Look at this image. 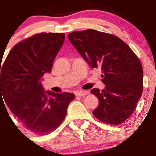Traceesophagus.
I'll return each instance as SVG.
<instances>
[{
  "label": "esophagus",
  "mask_w": 156,
  "mask_h": 156,
  "mask_svg": "<svg viewBox=\"0 0 156 156\" xmlns=\"http://www.w3.org/2000/svg\"><path fill=\"white\" fill-rule=\"evenodd\" d=\"M89 92L87 90H82V91H78V92H76L75 94L76 96H79V97H82V96H85L88 94Z\"/></svg>",
  "instance_id": "obj_1"
}]
</instances>
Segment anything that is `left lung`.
Returning <instances> with one entry per match:
<instances>
[{
  "label": "left lung",
  "instance_id": "left-lung-1",
  "mask_svg": "<svg viewBox=\"0 0 156 156\" xmlns=\"http://www.w3.org/2000/svg\"><path fill=\"white\" fill-rule=\"evenodd\" d=\"M68 39L92 68L102 70L105 89L90 90L99 101L94 116L115 126L125 122L134 113L144 89L137 55L119 37L94 30L70 33Z\"/></svg>",
  "mask_w": 156,
  "mask_h": 156
}]
</instances>
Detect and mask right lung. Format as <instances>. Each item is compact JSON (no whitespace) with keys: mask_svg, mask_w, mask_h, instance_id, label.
Segmentation results:
<instances>
[{"mask_svg":"<svg viewBox=\"0 0 156 156\" xmlns=\"http://www.w3.org/2000/svg\"><path fill=\"white\" fill-rule=\"evenodd\" d=\"M64 40V33L34 34L16 44L1 69L0 66V100L25 128L37 135L58 128L75 97L51 91L46 92L47 97L40 82L43 74L51 71Z\"/></svg>","mask_w":156,"mask_h":156,"instance_id":"right-lung-1","label":"right lung"}]
</instances>
